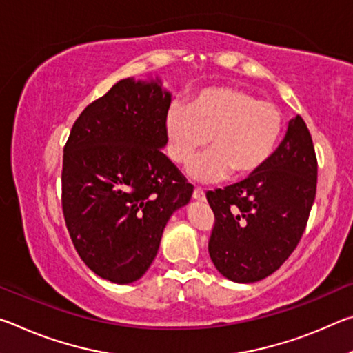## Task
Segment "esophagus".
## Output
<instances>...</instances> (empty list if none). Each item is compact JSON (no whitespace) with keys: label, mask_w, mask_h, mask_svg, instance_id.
Segmentation results:
<instances>
[{"label":"esophagus","mask_w":353,"mask_h":353,"mask_svg":"<svg viewBox=\"0 0 353 353\" xmlns=\"http://www.w3.org/2000/svg\"><path fill=\"white\" fill-rule=\"evenodd\" d=\"M193 199L194 201H205V193H204V190H201V188H194V191H193Z\"/></svg>","instance_id":"esophagus-1"}]
</instances>
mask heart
Instances as JSON below:
<instances>
[{
    "instance_id": "heart-1",
    "label": "heart",
    "mask_w": 353,
    "mask_h": 353,
    "mask_svg": "<svg viewBox=\"0 0 353 353\" xmlns=\"http://www.w3.org/2000/svg\"><path fill=\"white\" fill-rule=\"evenodd\" d=\"M168 154L187 168L196 182L214 183L229 177L246 179L261 171L272 159L283 132V115L277 105L260 101L236 87L213 85L193 94L188 107L171 103L165 112Z\"/></svg>"
}]
</instances>
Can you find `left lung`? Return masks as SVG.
Here are the masks:
<instances>
[{
	"instance_id": "8db88e82",
	"label": "left lung",
	"mask_w": 353,
	"mask_h": 353,
	"mask_svg": "<svg viewBox=\"0 0 353 353\" xmlns=\"http://www.w3.org/2000/svg\"><path fill=\"white\" fill-rule=\"evenodd\" d=\"M318 160L301 117L256 174L208 191L214 213L208 254L216 270L236 283L271 276L301 241L316 196Z\"/></svg>"
}]
</instances>
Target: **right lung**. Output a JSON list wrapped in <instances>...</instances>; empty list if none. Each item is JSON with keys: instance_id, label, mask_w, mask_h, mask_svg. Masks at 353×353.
<instances>
[{"instance_id": "right-lung-1", "label": "right lung", "mask_w": 353, "mask_h": 353, "mask_svg": "<svg viewBox=\"0 0 353 353\" xmlns=\"http://www.w3.org/2000/svg\"><path fill=\"white\" fill-rule=\"evenodd\" d=\"M162 82H117L76 119L63 148L62 210L77 254L97 274L126 285L145 274L166 223L193 187L166 157Z\"/></svg>"}]
</instances>
